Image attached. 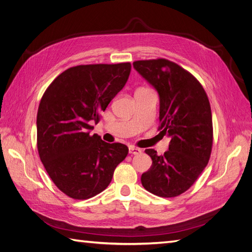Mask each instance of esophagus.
I'll list each match as a JSON object with an SVG mask.
<instances>
[{"label": "esophagus", "mask_w": 252, "mask_h": 252, "mask_svg": "<svg viewBox=\"0 0 252 252\" xmlns=\"http://www.w3.org/2000/svg\"><path fill=\"white\" fill-rule=\"evenodd\" d=\"M141 152H142V150L138 147H133V146L129 147V154L130 155H140Z\"/></svg>", "instance_id": "esophagus-1"}]
</instances>
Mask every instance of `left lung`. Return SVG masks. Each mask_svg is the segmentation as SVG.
Masks as SVG:
<instances>
[{
  "instance_id": "1",
  "label": "left lung",
  "mask_w": 252,
  "mask_h": 252,
  "mask_svg": "<svg viewBox=\"0 0 252 252\" xmlns=\"http://www.w3.org/2000/svg\"><path fill=\"white\" fill-rule=\"evenodd\" d=\"M133 67L158 90L159 133L170 138L163 156L145 150L152 165L142 174V185L158 196H178L194 184L209 162L213 127L207 94L194 75L169 60L135 61Z\"/></svg>"
}]
</instances>
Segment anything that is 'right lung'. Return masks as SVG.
Returning a JSON list of instances; mask_svg holds the SVG:
<instances>
[{"instance_id": "add662e5", "label": "right lung", "mask_w": 252, "mask_h": 252, "mask_svg": "<svg viewBox=\"0 0 252 252\" xmlns=\"http://www.w3.org/2000/svg\"><path fill=\"white\" fill-rule=\"evenodd\" d=\"M131 64L70 67L51 82L36 116V146L55 185L73 200L90 199L107 188L128 147L106 143L89 130L125 86Z\"/></svg>"}]
</instances>
